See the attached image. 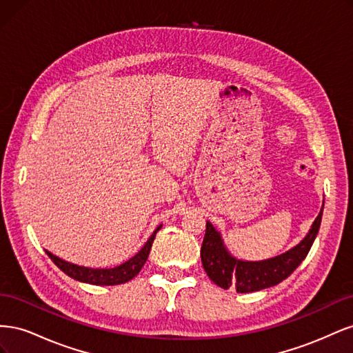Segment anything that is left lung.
Here are the masks:
<instances>
[{"label": "left lung", "mask_w": 353, "mask_h": 353, "mask_svg": "<svg viewBox=\"0 0 353 353\" xmlns=\"http://www.w3.org/2000/svg\"><path fill=\"white\" fill-rule=\"evenodd\" d=\"M323 208L306 237L294 248L263 261H244L231 254L221 232L206 222V234L201 244V263L209 279L221 288H236L237 293L259 292L276 285L297 268L311 250L323 219Z\"/></svg>", "instance_id": "1"}]
</instances>
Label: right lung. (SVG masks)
<instances>
[{
	"instance_id": "add662e5",
	"label": "right lung",
	"mask_w": 353,
	"mask_h": 353,
	"mask_svg": "<svg viewBox=\"0 0 353 353\" xmlns=\"http://www.w3.org/2000/svg\"><path fill=\"white\" fill-rule=\"evenodd\" d=\"M160 228H162V223H160V225L154 230V232L152 234L150 239L147 240V243L143 245L140 252H138L135 256H132L131 259H128L126 262L117 265V266H113V268H90V266H81L77 263L68 262L65 259L59 258V256L52 254L48 250H46V253L50 256V259L54 262L63 272L68 274L70 279L77 280V281L94 284V285L123 284V283H128L130 280H132L134 276L141 271V268L148 258V253H150L156 234Z\"/></svg>"
}]
</instances>
